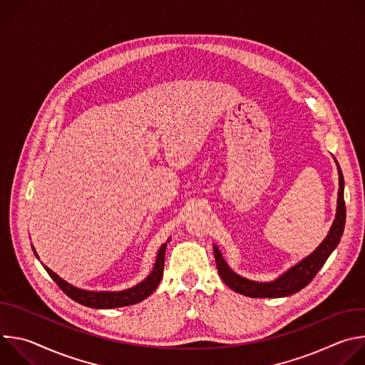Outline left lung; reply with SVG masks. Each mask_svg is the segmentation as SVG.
<instances>
[{"label": "left lung", "instance_id": "left-lung-1", "mask_svg": "<svg viewBox=\"0 0 365 365\" xmlns=\"http://www.w3.org/2000/svg\"><path fill=\"white\" fill-rule=\"evenodd\" d=\"M335 163H336L338 176H339L336 214L325 240L317 247L314 252H310L307 257L300 259L299 263H296L293 267H290L289 270H286L283 274H280L277 279L272 282H255L237 274L224 259L220 248L214 244V254H215L218 273L230 289L248 297H284V296L297 293L317 276V273L325 264L328 257L339 244L344 232V227H345V218H346L345 202H344V176L336 160Z\"/></svg>", "mask_w": 365, "mask_h": 365}]
</instances>
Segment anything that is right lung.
<instances>
[{"label":"right lung","instance_id":"1","mask_svg":"<svg viewBox=\"0 0 365 365\" xmlns=\"http://www.w3.org/2000/svg\"><path fill=\"white\" fill-rule=\"evenodd\" d=\"M170 240H168L169 242ZM168 242H165L159 251L158 255H155V263L154 267L151 270V273L138 284L125 289V290H120V292H96V290H85V289H79L72 286L71 283H68L66 280H63L62 277H59L55 272H51L48 267L44 266L46 272L48 273V276L53 279L58 286L75 302L88 306V307H93V309H114V307H123V306H130V304H135L141 300H144L145 297H148L155 289H158L162 276H163V269H165V252H166V247ZM36 257L38 258L34 247L31 245Z\"/></svg>","mask_w":365,"mask_h":365}]
</instances>
